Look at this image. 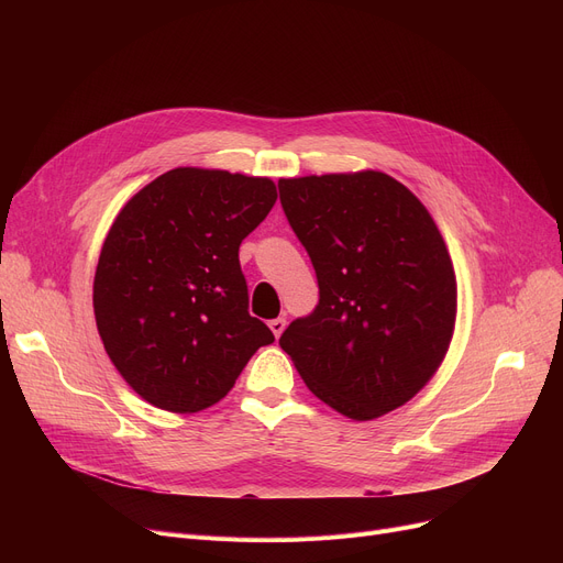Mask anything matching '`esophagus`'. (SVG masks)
Wrapping results in <instances>:
<instances>
[{
    "label": "esophagus",
    "mask_w": 563,
    "mask_h": 563,
    "mask_svg": "<svg viewBox=\"0 0 563 563\" xmlns=\"http://www.w3.org/2000/svg\"><path fill=\"white\" fill-rule=\"evenodd\" d=\"M285 327H287L285 317H276V319H272V321H269V329H272V333H274L276 338H280V335H283Z\"/></svg>",
    "instance_id": "1"
}]
</instances>
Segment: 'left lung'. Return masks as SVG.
<instances>
[{"mask_svg":"<svg viewBox=\"0 0 563 563\" xmlns=\"http://www.w3.org/2000/svg\"><path fill=\"white\" fill-rule=\"evenodd\" d=\"M285 217L306 246L319 303L280 346L308 390L351 420L416 397L445 361L456 274L420 198L380 170L278 180Z\"/></svg>","mask_w":563,"mask_h":563,"instance_id":"8db88e82","label":"left lung"}]
</instances>
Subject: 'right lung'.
I'll return each instance as SVG.
<instances>
[{"label": "right lung", "mask_w": 563, "mask_h": 563, "mask_svg": "<svg viewBox=\"0 0 563 563\" xmlns=\"http://www.w3.org/2000/svg\"><path fill=\"white\" fill-rule=\"evenodd\" d=\"M276 198L269 177L180 166L118 212L98 260L93 310L107 356L147 404L210 408L274 342L249 314L240 244Z\"/></svg>", "instance_id": "1"}]
</instances>
